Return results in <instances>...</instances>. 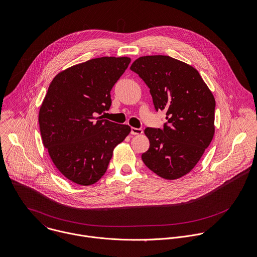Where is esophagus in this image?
Listing matches in <instances>:
<instances>
[{
  "instance_id": "obj_1",
  "label": "esophagus",
  "mask_w": 257,
  "mask_h": 257,
  "mask_svg": "<svg viewBox=\"0 0 257 257\" xmlns=\"http://www.w3.org/2000/svg\"><path fill=\"white\" fill-rule=\"evenodd\" d=\"M142 133H143V130L141 128H134V127L131 128V134L132 135H139V134H142Z\"/></svg>"
}]
</instances>
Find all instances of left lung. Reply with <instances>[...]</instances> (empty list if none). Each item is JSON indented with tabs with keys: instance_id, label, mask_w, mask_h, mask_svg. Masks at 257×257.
<instances>
[{
	"instance_id": "8db88e82",
	"label": "left lung",
	"mask_w": 257,
	"mask_h": 257,
	"mask_svg": "<svg viewBox=\"0 0 257 257\" xmlns=\"http://www.w3.org/2000/svg\"><path fill=\"white\" fill-rule=\"evenodd\" d=\"M130 69L149 88L155 111L166 116L162 129L145 128L150 145L141 158L160 178L180 179L195 167L213 139L214 96L197 69L170 56H142Z\"/></svg>"
}]
</instances>
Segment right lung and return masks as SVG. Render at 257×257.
<instances>
[{
    "mask_svg": "<svg viewBox=\"0 0 257 257\" xmlns=\"http://www.w3.org/2000/svg\"><path fill=\"white\" fill-rule=\"evenodd\" d=\"M129 57H100L71 66L51 81L39 111L44 147L69 181L91 186L106 173L113 149L130 133L128 125L102 118L111 90Z\"/></svg>",
    "mask_w": 257,
    "mask_h": 257,
    "instance_id": "1",
    "label": "right lung"
}]
</instances>
